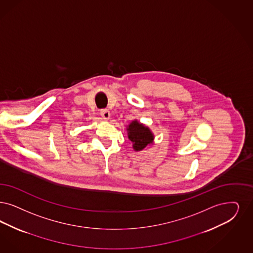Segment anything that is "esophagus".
I'll use <instances>...</instances> for the list:
<instances>
[{"label": "esophagus", "instance_id": "obj_1", "mask_svg": "<svg viewBox=\"0 0 253 253\" xmlns=\"http://www.w3.org/2000/svg\"><path fill=\"white\" fill-rule=\"evenodd\" d=\"M100 115L103 117V119L108 120V119L110 118V116H111V113H110V111H109V110H107V109H102V110H100Z\"/></svg>", "mask_w": 253, "mask_h": 253}]
</instances>
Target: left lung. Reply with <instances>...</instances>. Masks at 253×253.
I'll use <instances>...</instances> for the list:
<instances>
[{"mask_svg":"<svg viewBox=\"0 0 253 253\" xmlns=\"http://www.w3.org/2000/svg\"><path fill=\"white\" fill-rule=\"evenodd\" d=\"M128 139L133 142L135 151H141L153 142L154 136L148 127L137 121H133L128 126Z\"/></svg>","mask_w":253,"mask_h":253,"instance_id":"left-lung-1","label":"left lung"}]
</instances>
